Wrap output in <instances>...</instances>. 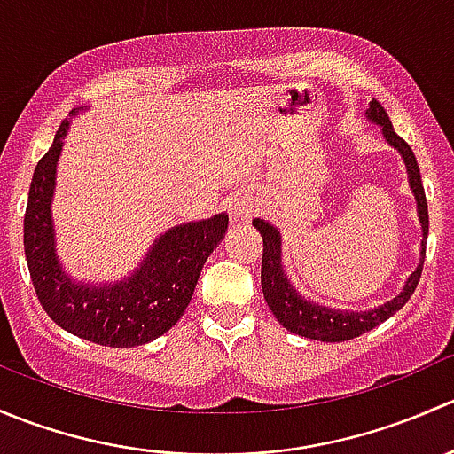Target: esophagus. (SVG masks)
Wrapping results in <instances>:
<instances>
[{"label": "esophagus", "mask_w": 454, "mask_h": 454, "mask_svg": "<svg viewBox=\"0 0 454 454\" xmlns=\"http://www.w3.org/2000/svg\"><path fill=\"white\" fill-rule=\"evenodd\" d=\"M254 213H256L254 204L250 200H246V198H237L231 204V222L232 223L250 222V219L254 217Z\"/></svg>", "instance_id": "esophagus-1"}]
</instances>
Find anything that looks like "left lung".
I'll return each mask as SVG.
<instances>
[{"label": "left lung", "mask_w": 454, "mask_h": 454, "mask_svg": "<svg viewBox=\"0 0 454 454\" xmlns=\"http://www.w3.org/2000/svg\"><path fill=\"white\" fill-rule=\"evenodd\" d=\"M367 118L375 125L382 127V136L393 149L400 151L402 160L406 164V173H409V184L413 191L415 201H418V217L422 223V259H419L418 270L406 278L404 287L395 299L388 303L378 305V308L367 309V312H349V309H332L325 305L308 301L301 296L299 292L292 287L290 278H287L286 270L281 265V235L272 223L265 219H254L253 226L259 231L261 239H263V259H261V287H263V296L268 308L277 316L278 323L292 333L299 336L312 338L320 342H345L351 338L363 336L369 329L378 327L387 318H391L397 309L404 308L409 299L413 296L415 287H418L419 277H422L424 256H426V237H428V206H426L422 176H419L418 160H415L413 149L406 145L400 136L393 131L388 114L384 112L382 105L378 100H371L367 109Z\"/></svg>", "instance_id": "8db88e82"}]
</instances>
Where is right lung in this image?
Here are the masks:
<instances>
[{"mask_svg": "<svg viewBox=\"0 0 454 454\" xmlns=\"http://www.w3.org/2000/svg\"><path fill=\"white\" fill-rule=\"evenodd\" d=\"M76 116V114H74ZM70 122L32 173L24 217V250L32 286L45 314L66 332L105 347H136L167 333L189 308L208 254L228 228V215L168 228L129 277L105 286L76 283L57 256L50 204L57 162Z\"/></svg>", "mask_w": 454, "mask_h": 454, "instance_id": "add662e5", "label": "right lung"}]
</instances>
